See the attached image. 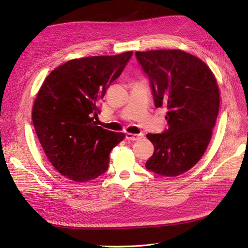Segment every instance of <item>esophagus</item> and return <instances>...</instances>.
<instances>
[{
    "mask_svg": "<svg viewBox=\"0 0 248 248\" xmlns=\"http://www.w3.org/2000/svg\"><path fill=\"white\" fill-rule=\"evenodd\" d=\"M143 137L142 133L140 134H132V133H127L126 134V140H131V141H136V140H140Z\"/></svg>",
    "mask_w": 248,
    "mask_h": 248,
    "instance_id": "34e87169",
    "label": "esophagus"
}]
</instances>
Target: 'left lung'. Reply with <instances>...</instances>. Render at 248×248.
Masks as SVG:
<instances>
[{
	"instance_id": "1",
	"label": "left lung",
	"mask_w": 248,
	"mask_h": 248,
	"mask_svg": "<svg viewBox=\"0 0 248 248\" xmlns=\"http://www.w3.org/2000/svg\"><path fill=\"white\" fill-rule=\"evenodd\" d=\"M148 78L155 108H167L168 128L146 137L155 146L145 163L151 172L181 175L201 160L219 113L216 78L201 59L179 49L136 52Z\"/></svg>"
}]
</instances>
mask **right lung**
Here are the masks:
<instances>
[{
	"label": "right lung",
	"instance_id": "1",
	"mask_svg": "<svg viewBox=\"0 0 248 248\" xmlns=\"http://www.w3.org/2000/svg\"><path fill=\"white\" fill-rule=\"evenodd\" d=\"M132 52L74 59L47 75L32 108L38 140L57 171L76 182L95 179L125 137L97 126L100 101Z\"/></svg>",
	"mask_w": 248,
	"mask_h": 248
}]
</instances>
